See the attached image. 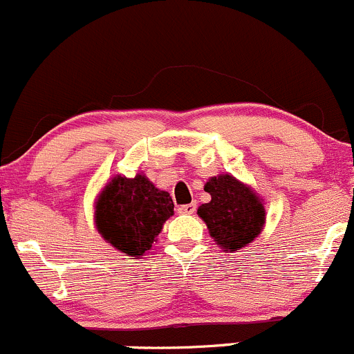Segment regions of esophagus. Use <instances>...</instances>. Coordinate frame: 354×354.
Returning <instances> with one entry per match:
<instances>
[{
    "label": "esophagus",
    "mask_w": 354,
    "mask_h": 354,
    "mask_svg": "<svg viewBox=\"0 0 354 354\" xmlns=\"http://www.w3.org/2000/svg\"><path fill=\"white\" fill-rule=\"evenodd\" d=\"M196 209H197V204L191 203V204H184V206H178L177 211L180 212V214H194Z\"/></svg>",
    "instance_id": "34e87169"
}]
</instances>
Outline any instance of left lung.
I'll use <instances>...</instances> for the list:
<instances>
[{
  "instance_id": "8db88e82",
  "label": "left lung",
  "mask_w": 354,
  "mask_h": 354,
  "mask_svg": "<svg viewBox=\"0 0 354 354\" xmlns=\"http://www.w3.org/2000/svg\"><path fill=\"white\" fill-rule=\"evenodd\" d=\"M211 201L197 209L211 236L224 252L252 243L265 223V209L254 192L231 176L212 177L204 185Z\"/></svg>"
}]
</instances>
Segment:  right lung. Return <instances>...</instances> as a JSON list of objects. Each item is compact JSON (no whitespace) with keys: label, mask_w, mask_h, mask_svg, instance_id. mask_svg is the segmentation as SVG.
<instances>
[{"label":"right lung","mask_w":354,"mask_h":354,"mask_svg":"<svg viewBox=\"0 0 354 354\" xmlns=\"http://www.w3.org/2000/svg\"><path fill=\"white\" fill-rule=\"evenodd\" d=\"M174 214L169 192L158 191L145 176H118L96 203V226L102 238L120 252L142 257Z\"/></svg>","instance_id":"obj_1"}]
</instances>
